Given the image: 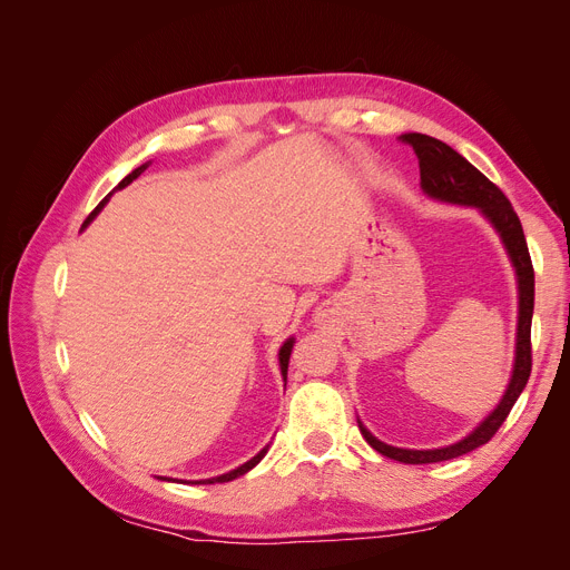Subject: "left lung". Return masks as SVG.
Here are the masks:
<instances>
[{
    "label": "left lung",
    "instance_id": "1",
    "mask_svg": "<svg viewBox=\"0 0 570 570\" xmlns=\"http://www.w3.org/2000/svg\"><path fill=\"white\" fill-rule=\"evenodd\" d=\"M400 140L411 145L413 151H416L419 168H421V187L428 197L446 202V204L475 206V209L492 223V228L499 233V237H502L504 249L515 268V281H519V327H515V358H513L511 381L502 396V402L497 404V409L473 430L471 435H465L454 444L440 446V450H402V446H392L373 438L364 428V423L358 421L361 435H364L373 450L381 452L383 456L400 463H438V461H450V459L469 454L478 450L480 444L490 442L497 430L507 421L509 411L513 409L515 400L521 396L523 387L528 385L530 368H532L530 325H532V308H534V271H532L523 226L502 189L482 176L471 161H465L459 151H454L442 140H435V137L421 135V132H406L400 137Z\"/></svg>",
    "mask_w": 570,
    "mask_h": 570
}]
</instances>
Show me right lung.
<instances>
[{
    "label": "right lung",
    "instance_id": "1",
    "mask_svg": "<svg viewBox=\"0 0 570 570\" xmlns=\"http://www.w3.org/2000/svg\"><path fill=\"white\" fill-rule=\"evenodd\" d=\"M149 164H142V166H137L135 170H132V174H128L124 180H120L118 183V187L116 189H124L126 185H130L137 176H140V174H145V168H147ZM111 197V195H109ZM109 197H105V199H101L99 204H97V209L88 216V220H85L82 223V228L85 226H88V223L101 212V206H105L107 202H109ZM292 344H295V337H289L285 344H283V347H281V352H278V361H281V373H283V381L287 383V364H289V354H292ZM266 452H268V446H264V450L262 452H258L254 459H249L247 463H243V465H239V469H235V471H230V473H223V475H218V478H209V480H195V482H204V485H212V482H228V480H235V478H239V475H245L247 471H252L254 469V465L258 463V461H262L264 456H266ZM166 480V478H164Z\"/></svg>",
    "mask_w": 570,
    "mask_h": 570
}]
</instances>
